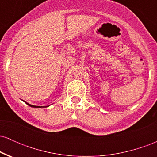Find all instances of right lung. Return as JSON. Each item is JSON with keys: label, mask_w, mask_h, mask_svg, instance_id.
<instances>
[{"label": "right lung", "mask_w": 157, "mask_h": 157, "mask_svg": "<svg viewBox=\"0 0 157 157\" xmlns=\"http://www.w3.org/2000/svg\"><path fill=\"white\" fill-rule=\"evenodd\" d=\"M26 103L27 104V105H29V106H31V107H32V108H46V106H43V107H42V106H36V105H30V104H29V103H27V102H26Z\"/></svg>", "instance_id": "add662e5"}]
</instances>
